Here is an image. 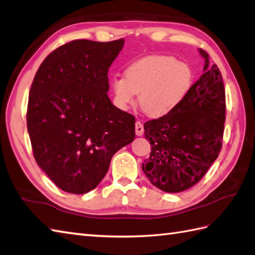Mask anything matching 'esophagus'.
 Listing matches in <instances>:
<instances>
[{
    "mask_svg": "<svg viewBox=\"0 0 255 255\" xmlns=\"http://www.w3.org/2000/svg\"><path fill=\"white\" fill-rule=\"evenodd\" d=\"M134 128H136V134H137V136H142L144 129H143V125L140 122H137L136 123V126H134Z\"/></svg>",
    "mask_w": 255,
    "mask_h": 255,
    "instance_id": "esophagus-1",
    "label": "esophagus"
}]
</instances>
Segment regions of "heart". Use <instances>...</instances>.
Returning a JSON list of instances; mask_svg holds the SVG:
<instances>
[{"label": "heart", "mask_w": 255, "mask_h": 255, "mask_svg": "<svg viewBox=\"0 0 255 255\" xmlns=\"http://www.w3.org/2000/svg\"><path fill=\"white\" fill-rule=\"evenodd\" d=\"M192 73L187 64L166 55H148L128 65L125 76H115L111 91L118 107L127 109L139 96L143 112L150 117L167 116L187 96Z\"/></svg>", "instance_id": "b5f03b06"}]
</instances>
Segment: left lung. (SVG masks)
Instances as JSON below:
<instances>
[{"label": "left lung", "instance_id": "left-lung-1", "mask_svg": "<svg viewBox=\"0 0 255 255\" xmlns=\"http://www.w3.org/2000/svg\"><path fill=\"white\" fill-rule=\"evenodd\" d=\"M204 73L180 105L167 116L144 123L151 152L142 163L150 182L162 191L187 190L202 179L222 148L226 91L220 69L199 49Z\"/></svg>", "mask_w": 255, "mask_h": 255}]
</instances>
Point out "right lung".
I'll return each mask as SVG.
<instances>
[{"label":"right lung","instance_id":"right-lung-1","mask_svg":"<svg viewBox=\"0 0 255 255\" xmlns=\"http://www.w3.org/2000/svg\"><path fill=\"white\" fill-rule=\"evenodd\" d=\"M124 43L75 39L49 54L35 74L26 113L33 154L63 191L96 188L114 154L134 139V117L107 95L108 69Z\"/></svg>","mask_w":255,"mask_h":255}]
</instances>
